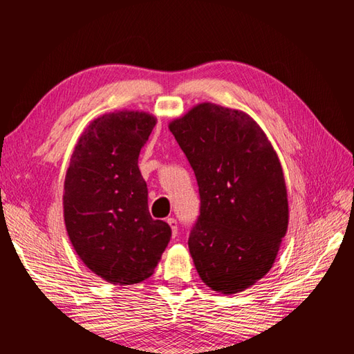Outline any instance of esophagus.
I'll return each instance as SVG.
<instances>
[{"instance_id":"obj_1","label":"esophagus","mask_w":354,"mask_h":354,"mask_svg":"<svg viewBox=\"0 0 354 354\" xmlns=\"http://www.w3.org/2000/svg\"><path fill=\"white\" fill-rule=\"evenodd\" d=\"M167 223L170 225V228H171V236L176 237L178 236V222H176V219H173V217H169Z\"/></svg>"}]
</instances>
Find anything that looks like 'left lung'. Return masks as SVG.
Instances as JSON below:
<instances>
[{"instance_id":"1","label":"left lung","mask_w":354,"mask_h":354,"mask_svg":"<svg viewBox=\"0 0 354 354\" xmlns=\"http://www.w3.org/2000/svg\"><path fill=\"white\" fill-rule=\"evenodd\" d=\"M170 132L196 175L201 214L189 250L201 280L232 295L265 277L289 225L280 160L243 111L199 103Z\"/></svg>"}]
</instances>
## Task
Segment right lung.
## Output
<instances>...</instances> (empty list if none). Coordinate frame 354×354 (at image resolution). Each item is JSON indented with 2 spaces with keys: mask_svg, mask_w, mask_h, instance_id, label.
I'll use <instances>...</instances> for the list:
<instances>
[{
  "mask_svg": "<svg viewBox=\"0 0 354 354\" xmlns=\"http://www.w3.org/2000/svg\"><path fill=\"white\" fill-rule=\"evenodd\" d=\"M156 124L145 111L106 112L82 132L66 169L64 221L84 265L112 284L153 274L171 230L153 221L138 169L141 147Z\"/></svg>",
  "mask_w": 354,
  "mask_h": 354,
  "instance_id": "obj_1",
  "label": "right lung"
}]
</instances>
